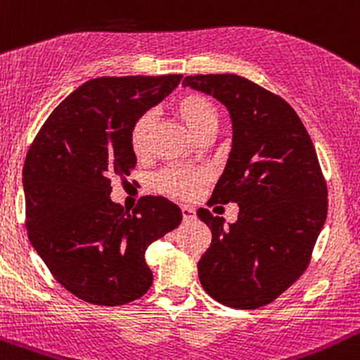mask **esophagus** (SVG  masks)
Wrapping results in <instances>:
<instances>
[{
  "label": "esophagus",
  "instance_id": "obj_1",
  "mask_svg": "<svg viewBox=\"0 0 360 360\" xmlns=\"http://www.w3.org/2000/svg\"><path fill=\"white\" fill-rule=\"evenodd\" d=\"M181 212H183L184 222H189V220H193L196 217V212L193 210L191 207H183V208H181Z\"/></svg>",
  "mask_w": 360,
  "mask_h": 360
}]
</instances>
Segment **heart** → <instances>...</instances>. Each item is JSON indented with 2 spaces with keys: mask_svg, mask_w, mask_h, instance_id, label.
I'll return each mask as SVG.
<instances>
[{
  "mask_svg": "<svg viewBox=\"0 0 360 360\" xmlns=\"http://www.w3.org/2000/svg\"><path fill=\"white\" fill-rule=\"evenodd\" d=\"M174 112L196 138L212 136L220 121L215 102L210 97L196 92L184 94L183 97L177 98L174 104ZM150 135H152V116L141 114L133 122L131 133H129L131 148L138 157H143L148 152ZM201 181H203V176L200 172L183 167L167 169L157 177V184L162 191L174 196H183V198L191 196Z\"/></svg>",
  "mask_w": 360,
  "mask_h": 360,
  "instance_id": "heart-1",
  "label": "heart"
}]
</instances>
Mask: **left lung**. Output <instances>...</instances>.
Returning <instances> with one entry per match:
<instances>
[{
  "label": "left lung",
  "mask_w": 360,
  "mask_h": 360,
  "mask_svg": "<svg viewBox=\"0 0 360 360\" xmlns=\"http://www.w3.org/2000/svg\"><path fill=\"white\" fill-rule=\"evenodd\" d=\"M184 86L222 102L232 148L208 205L238 203L224 225L200 208L212 244L198 262L205 292L236 309L274 302L304 274L328 212V191L313 141L295 110L239 75H195Z\"/></svg>",
  "instance_id": "8db88e82"
}]
</instances>
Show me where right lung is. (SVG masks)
<instances>
[{"instance_id": "obj_1", "label": "right lung", "mask_w": 360, "mask_h": 360, "mask_svg": "<svg viewBox=\"0 0 360 360\" xmlns=\"http://www.w3.org/2000/svg\"><path fill=\"white\" fill-rule=\"evenodd\" d=\"M181 78L89 80L51 112L27 152V234L54 278L82 301L121 306L140 299L153 282L145 251L183 220L164 196H143L133 212L110 200V177L129 176L136 165L133 122Z\"/></svg>"}]
</instances>
